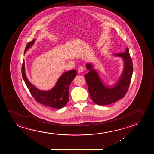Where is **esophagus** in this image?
I'll use <instances>...</instances> for the list:
<instances>
[{
	"label": "esophagus",
	"mask_w": 154,
	"mask_h": 154,
	"mask_svg": "<svg viewBox=\"0 0 154 154\" xmlns=\"http://www.w3.org/2000/svg\"><path fill=\"white\" fill-rule=\"evenodd\" d=\"M84 71V68L82 67H80L78 68V72H82Z\"/></svg>",
	"instance_id": "esophagus-1"
}]
</instances>
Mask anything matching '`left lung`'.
<instances>
[{
	"label": "left lung",
	"instance_id": "left-lung-1",
	"mask_svg": "<svg viewBox=\"0 0 154 154\" xmlns=\"http://www.w3.org/2000/svg\"><path fill=\"white\" fill-rule=\"evenodd\" d=\"M120 57L124 62L122 73L113 85L105 84L99 74L94 69V64L87 63L86 67L89 72L85 76L89 91L93 101L98 105H107L122 99L126 95L131 83L133 72V62L128 47L125 53L112 55Z\"/></svg>",
	"mask_w": 154,
	"mask_h": 154
}]
</instances>
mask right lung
Here are the masks:
<instances>
[{
    "label": "right lung",
    "mask_w": 154,
    "mask_h": 154,
    "mask_svg": "<svg viewBox=\"0 0 154 154\" xmlns=\"http://www.w3.org/2000/svg\"><path fill=\"white\" fill-rule=\"evenodd\" d=\"M36 39L28 42L26 46L24 55L34 45ZM21 73L26 86L36 101L50 107L60 109L63 107L69 100V88L77 75V70H72L64 72L57 80L55 86L48 91L37 88L28 80L25 72V61L22 65Z\"/></svg>",
    "instance_id": "add662e5"
}]
</instances>
